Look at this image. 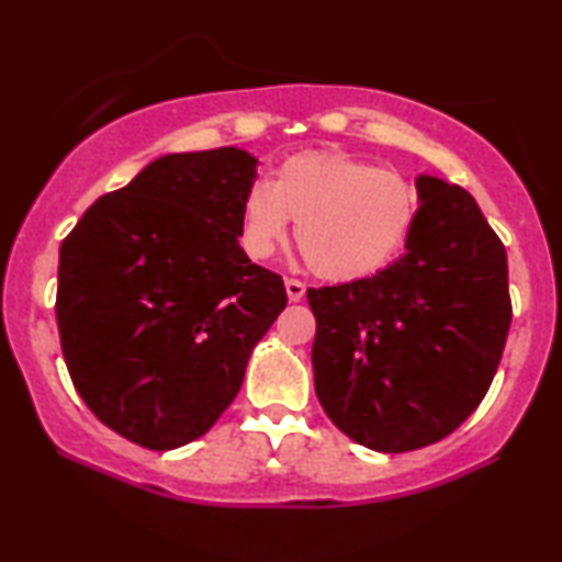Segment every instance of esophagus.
<instances>
[{
  "label": "esophagus",
  "mask_w": 562,
  "mask_h": 562,
  "mask_svg": "<svg viewBox=\"0 0 562 562\" xmlns=\"http://www.w3.org/2000/svg\"><path fill=\"white\" fill-rule=\"evenodd\" d=\"M304 283L296 281V279H286V294H289V302H302L304 299Z\"/></svg>",
  "instance_id": "1"
}]
</instances>
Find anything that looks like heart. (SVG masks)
Instances as JSON below:
<instances>
[{
  "label": "heart",
  "instance_id": "obj_1",
  "mask_svg": "<svg viewBox=\"0 0 562 562\" xmlns=\"http://www.w3.org/2000/svg\"><path fill=\"white\" fill-rule=\"evenodd\" d=\"M419 189L402 173L342 150L296 153L240 204V248L268 260L296 220V245L319 279L360 281L386 268L419 217Z\"/></svg>",
  "mask_w": 562,
  "mask_h": 562
}]
</instances>
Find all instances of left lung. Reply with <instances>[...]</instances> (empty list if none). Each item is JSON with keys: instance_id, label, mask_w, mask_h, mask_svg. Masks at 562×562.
Listing matches in <instances>:
<instances>
[{"instance_id": "1", "label": "left lung", "mask_w": 562, "mask_h": 562, "mask_svg": "<svg viewBox=\"0 0 562 562\" xmlns=\"http://www.w3.org/2000/svg\"><path fill=\"white\" fill-rule=\"evenodd\" d=\"M419 217L396 263L310 289L322 409L379 452L427 448L475 412L512 325L506 250L465 189L419 176Z\"/></svg>"}]
</instances>
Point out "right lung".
Listing matches in <instances>:
<instances>
[{"label":"right lung","instance_id":"obj_1","mask_svg":"<svg viewBox=\"0 0 562 562\" xmlns=\"http://www.w3.org/2000/svg\"><path fill=\"white\" fill-rule=\"evenodd\" d=\"M256 166L240 148L168 153L99 196L60 245L68 373L97 419L140 448L210 432L286 306L281 276L237 240Z\"/></svg>","mask_w":562,"mask_h":562}]
</instances>
